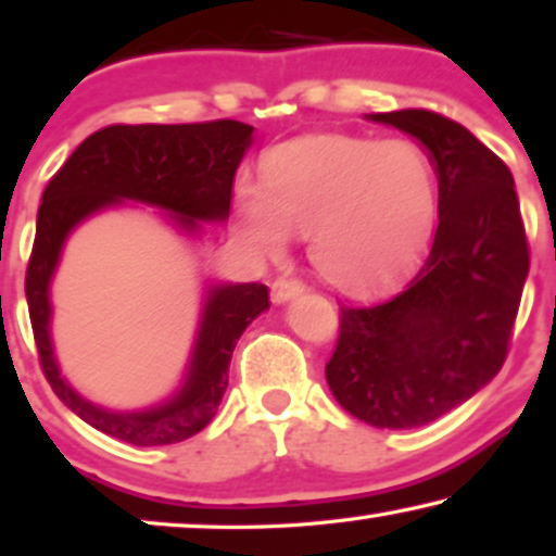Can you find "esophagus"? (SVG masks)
<instances>
[{"label": "esophagus", "mask_w": 556, "mask_h": 556, "mask_svg": "<svg viewBox=\"0 0 556 556\" xmlns=\"http://www.w3.org/2000/svg\"><path fill=\"white\" fill-rule=\"evenodd\" d=\"M302 292H304V285L300 279L279 277L275 279V285H271V302L285 304L289 300H294V296H300Z\"/></svg>", "instance_id": "obj_1"}]
</instances>
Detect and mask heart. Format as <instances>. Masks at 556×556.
Segmentation results:
<instances>
[{
	"label": "heart",
	"mask_w": 556,
	"mask_h": 556,
	"mask_svg": "<svg viewBox=\"0 0 556 556\" xmlns=\"http://www.w3.org/2000/svg\"><path fill=\"white\" fill-rule=\"evenodd\" d=\"M260 177L235 187V235L269 260L306 235L314 269L346 294L394 285L432 237L439 179L412 139L317 131L269 149Z\"/></svg>",
	"instance_id": "b5f03b06"
}]
</instances>
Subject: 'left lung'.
<instances>
[{"instance_id":"obj_1","label":"left lung","mask_w":556,"mask_h":556,"mask_svg":"<svg viewBox=\"0 0 556 556\" xmlns=\"http://www.w3.org/2000/svg\"><path fill=\"white\" fill-rule=\"evenodd\" d=\"M419 139L439 179L432 250L407 289L375 306L339 309L327 362L334 400L379 429L442 417L502 369L529 244L507 164L454 119L429 110L367 114Z\"/></svg>"}]
</instances>
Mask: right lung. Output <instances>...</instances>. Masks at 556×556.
I'll return each mask as SVG.
<instances>
[{"label": "right lung", "instance_id": "1", "mask_svg": "<svg viewBox=\"0 0 556 556\" xmlns=\"http://www.w3.org/2000/svg\"><path fill=\"white\" fill-rule=\"evenodd\" d=\"M252 131L250 124L235 119L112 124L87 137L49 179L24 279L31 331L41 371L54 394L99 432L137 446L185 442L202 432L227 389L237 339L269 306V289L260 281L212 285L181 387L167 402L149 409L112 412L74 392L54 359L49 285L66 237L87 217L127 199L167 210L169 219L185 231L202 229V222H225L235 172L252 144Z\"/></svg>", "mask_w": 556, "mask_h": 556}]
</instances>
